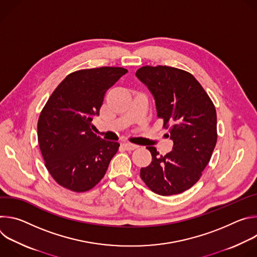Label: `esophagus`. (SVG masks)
<instances>
[{"label": "esophagus", "instance_id": "34e87169", "mask_svg": "<svg viewBox=\"0 0 257 257\" xmlns=\"http://www.w3.org/2000/svg\"><path fill=\"white\" fill-rule=\"evenodd\" d=\"M124 148L127 150V151H133V150H136L138 148V145L136 144H133L131 142H125L124 143Z\"/></svg>", "mask_w": 257, "mask_h": 257}]
</instances>
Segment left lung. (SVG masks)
<instances>
[{"instance_id": "left-lung-1", "label": "left lung", "mask_w": 257, "mask_h": 257, "mask_svg": "<svg viewBox=\"0 0 257 257\" xmlns=\"http://www.w3.org/2000/svg\"><path fill=\"white\" fill-rule=\"evenodd\" d=\"M137 78L153 93L173 151L160 156L149 146L152 163L140 177L153 192L169 196L191 188L207 166L217 139L214 104L189 72L168 66H143Z\"/></svg>"}]
</instances>
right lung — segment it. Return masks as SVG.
Segmentation results:
<instances>
[{
	"label": "right lung",
	"mask_w": 257,
	"mask_h": 257,
	"mask_svg": "<svg viewBox=\"0 0 257 257\" xmlns=\"http://www.w3.org/2000/svg\"><path fill=\"white\" fill-rule=\"evenodd\" d=\"M127 69L100 67L69 74L54 90L40 115L38 138L45 165L62 187L74 192L93 188L103 178L120 144L91 131L106 90Z\"/></svg>",
	"instance_id": "right-lung-1"
}]
</instances>
